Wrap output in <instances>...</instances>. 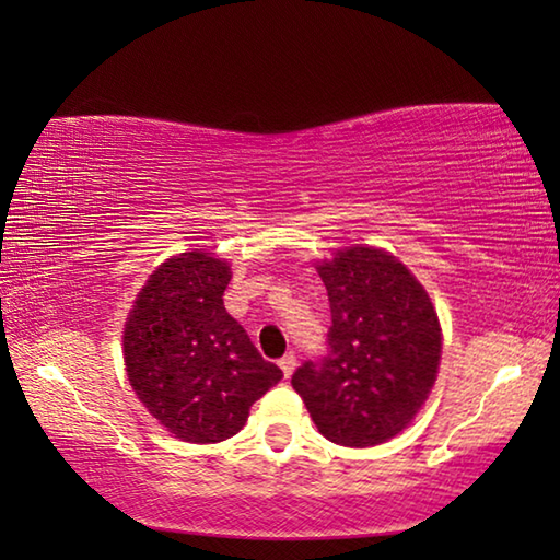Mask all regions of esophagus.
<instances>
[{
	"label": "esophagus",
	"mask_w": 560,
	"mask_h": 560,
	"mask_svg": "<svg viewBox=\"0 0 560 560\" xmlns=\"http://www.w3.org/2000/svg\"><path fill=\"white\" fill-rule=\"evenodd\" d=\"M279 368L283 371V375L291 377V373L296 371V355H293V353H287V355H283V358L279 360Z\"/></svg>",
	"instance_id": "1"
}]
</instances>
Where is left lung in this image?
<instances>
[{
	"instance_id": "1",
	"label": "left lung",
	"mask_w": 560,
	"mask_h": 560,
	"mask_svg": "<svg viewBox=\"0 0 560 560\" xmlns=\"http://www.w3.org/2000/svg\"><path fill=\"white\" fill-rule=\"evenodd\" d=\"M328 291V353L291 377L318 432L375 447L402 432L438 377L442 334L428 291L393 254L350 246L318 267Z\"/></svg>"
}]
</instances>
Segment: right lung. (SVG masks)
Listing matches in <instances>:
<instances>
[{
    "mask_svg": "<svg viewBox=\"0 0 560 560\" xmlns=\"http://www.w3.org/2000/svg\"><path fill=\"white\" fill-rule=\"evenodd\" d=\"M230 279L226 261L205 252L167 259L140 291L122 330L132 390L185 442L232 438L249 407L283 377L226 314Z\"/></svg>",
    "mask_w": 560,
    "mask_h": 560,
    "instance_id": "add662e5",
    "label": "right lung"
}]
</instances>
